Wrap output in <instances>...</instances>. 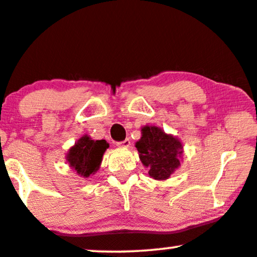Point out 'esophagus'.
<instances>
[{
    "label": "esophagus",
    "mask_w": 257,
    "mask_h": 257,
    "mask_svg": "<svg viewBox=\"0 0 257 257\" xmlns=\"http://www.w3.org/2000/svg\"><path fill=\"white\" fill-rule=\"evenodd\" d=\"M116 145H118V147H120V148H128L130 145H131V141H130L128 138H126L125 141L118 142V143H116Z\"/></svg>",
    "instance_id": "obj_1"
}]
</instances>
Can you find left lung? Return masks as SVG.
Returning <instances> with one entry per match:
<instances>
[{"label":"left lung","instance_id":"left-lung-1","mask_svg":"<svg viewBox=\"0 0 257 257\" xmlns=\"http://www.w3.org/2000/svg\"><path fill=\"white\" fill-rule=\"evenodd\" d=\"M139 158L149 168V175L156 180H166L180 166L182 144L173 136L164 134L156 126L142 128V138L136 143Z\"/></svg>","mask_w":257,"mask_h":257}]
</instances>
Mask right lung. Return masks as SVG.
Instances as JSON below:
<instances>
[{"label":"right lung","instance_id":"1","mask_svg":"<svg viewBox=\"0 0 257 257\" xmlns=\"http://www.w3.org/2000/svg\"><path fill=\"white\" fill-rule=\"evenodd\" d=\"M108 147L104 139L93 141L88 136H84L69 150L66 160L80 175L89 177L99 170L103 153Z\"/></svg>","mask_w":257,"mask_h":257}]
</instances>
